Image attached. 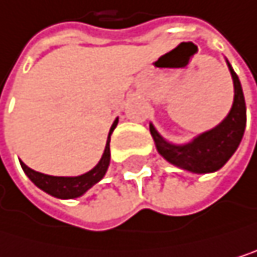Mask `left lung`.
<instances>
[{
  "label": "left lung",
  "mask_w": 257,
  "mask_h": 257,
  "mask_svg": "<svg viewBox=\"0 0 257 257\" xmlns=\"http://www.w3.org/2000/svg\"><path fill=\"white\" fill-rule=\"evenodd\" d=\"M234 84V101L228 116L216 128L202 133L195 141L185 146H173L161 138V135L150 125V133L156 143L158 152L175 165L193 173H211L221 167L236 152L243 136L247 124V108L240 81L228 64Z\"/></svg>",
  "instance_id": "left-lung-1"
}]
</instances>
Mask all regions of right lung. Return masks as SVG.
Returning <instances> with one entry per match:
<instances>
[{
	"mask_svg": "<svg viewBox=\"0 0 257 257\" xmlns=\"http://www.w3.org/2000/svg\"><path fill=\"white\" fill-rule=\"evenodd\" d=\"M118 125V119L113 122V125L110 127V133H108V139L105 144V150L104 155L101 158V161L98 162V165L95 169H92L90 172H87L85 175L81 176H75V178H62V176H50V175H44L40 172L32 170L30 167H27L24 162H21V167L24 173L29 176V179L41 190H44L46 193L55 196V198H61V199H72V198H78L81 195H84L85 191L93 187L96 182H99L110 164V135L111 132L116 128Z\"/></svg>",
	"mask_w": 257,
	"mask_h": 257,
	"instance_id": "obj_1",
	"label": "right lung"
}]
</instances>
